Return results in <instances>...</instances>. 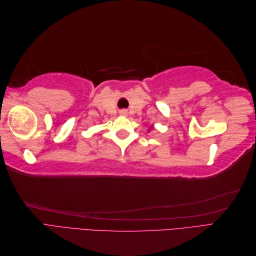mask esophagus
<instances>
[{"mask_svg":"<svg viewBox=\"0 0 256 256\" xmlns=\"http://www.w3.org/2000/svg\"><path fill=\"white\" fill-rule=\"evenodd\" d=\"M122 112H124V111H122Z\"/></svg>","mask_w":256,"mask_h":256,"instance_id":"1","label":"esophagus"}]
</instances>
